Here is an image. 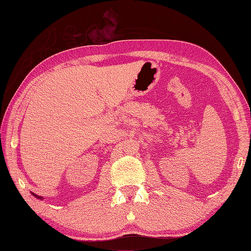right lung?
I'll list each match as a JSON object with an SVG mask.
<instances>
[{"instance_id": "add662e5", "label": "right lung", "mask_w": 251, "mask_h": 251, "mask_svg": "<svg viewBox=\"0 0 251 251\" xmlns=\"http://www.w3.org/2000/svg\"><path fill=\"white\" fill-rule=\"evenodd\" d=\"M33 194H34V193H33ZM34 196H35V194H34ZM35 197H37V196H35ZM38 199H42L41 197H38Z\"/></svg>"}]
</instances>
